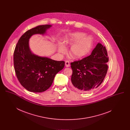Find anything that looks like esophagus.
<instances>
[{
  "label": "esophagus",
  "mask_w": 130,
  "mask_h": 130,
  "mask_svg": "<svg viewBox=\"0 0 130 130\" xmlns=\"http://www.w3.org/2000/svg\"><path fill=\"white\" fill-rule=\"evenodd\" d=\"M65 66L66 67H70V62H69L68 61H65Z\"/></svg>",
  "instance_id": "esophagus-1"
}]
</instances>
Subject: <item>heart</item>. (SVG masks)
<instances>
[{
    "label": "heart",
    "mask_w": 130,
    "mask_h": 130,
    "mask_svg": "<svg viewBox=\"0 0 130 130\" xmlns=\"http://www.w3.org/2000/svg\"><path fill=\"white\" fill-rule=\"evenodd\" d=\"M65 45H71L70 54L74 58L78 59L86 56L92 44V39L90 37H85V34L81 32L72 33L68 37H65L63 41ZM57 50L60 54H65L66 52L65 47L62 45H58Z\"/></svg>",
    "instance_id": "obj_1"
}]
</instances>
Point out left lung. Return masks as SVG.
Returning a JSON list of instances; mask_svg holds the SVG:
<instances>
[{
	"mask_svg": "<svg viewBox=\"0 0 130 130\" xmlns=\"http://www.w3.org/2000/svg\"><path fill=\"white\" fill-rule=\"evenodd\" d=\"M108 61L106 47L98 43L90 56L72 62L73 88L81 93H89L97 88L106 75Z\"/></svg>",
	"mask_w": 130,
	"mask_h": 130,
	"instance_id": "obj_1",
	"label": "left lung"
}]
</instances>
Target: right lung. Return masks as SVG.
Here are the masks:
<instances>
[{
    "mask_svg": "<svg viewBox=\"0 0 130 130\" xmlns=\"http://www.w3.org/2000/svg\"><path fill=\"white\" fill-rule=\"evenodd\" d=\"M52 26L39 25L27 31L19 38L13 53V64L17 77L28 91L41 93L52 85L56 74L65 65L56 61L34 54L30 49L29 39L34 35H44Z\"/></svg>",
    "mask_w": 130,
    "mask_h": 130,
    "instance_id": "right-lung-1",
    "label": "right lung"
}]
</instances>
